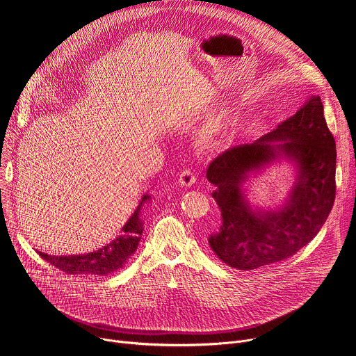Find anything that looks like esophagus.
<instances>
[{"label": "esophagus", "mask_w": 356, "mask_h": 356, "mask_svg": "<svg viewBox=\"0 0 356 356\" xmlns=\"http://www.w3.org/2000/svg\"><path fill=\"white\" fill-rule=\"evenodd\" d=\"M194 181H195V175H194V172H193L191 169L186 168V169H183V170L180 172L179 183H180L181 186L190 187V186H193V184H194Z\"/></svg>", "instance_id": "34e87169"}]
</instances>
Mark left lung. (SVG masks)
<instances>
[{"label":"left lung","mask_w":356,"mask_h":356,"mask_svg":"<svg viewBox=\"0 0 356 356\" xmlns=\"http://www.w3.org/2000/svg\"><path fill=\"white\" fill-rule=\"evenodd\" d=\"M323 103L312 95L275 131L250 145L218 155L207 169L216 186L213 198L222 225L209 242L217 257L241 270L258 269L293 257L321 229L335 200V139L327 127ZM284 140L273 147L270 142ZM279 153L299 166V179L288 206L277 212H252L240 191V180Z\"/></svg>","instance_id":"left-lung-1"}]
</instances>
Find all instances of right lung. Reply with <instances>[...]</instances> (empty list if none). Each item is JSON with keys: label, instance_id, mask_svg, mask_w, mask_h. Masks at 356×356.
<instances>
[{"label": "right lung", "instance_id": "1", "mask_svg": "<svg viewBox=\"0 0 356 356\" xmlns=\"http://www.w3.org/2000/svg\"><path fill=\"white\" fill-rule=\"evenodd\" d=\"M149 197L143 195L142 202ZM140 202V204H142ZM140 207V206H139ZM139 207L122 228V235L114 239L107 246L86 255H69V257H50L46 253L38 252L39 257L69 275H90L106 276L121 269L129 257L136 250V246L142 235V222L139 220Z\"/></svg>", "mask_w": 356, "mask_h": 356}]
</instances>
